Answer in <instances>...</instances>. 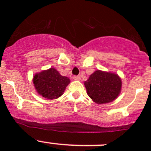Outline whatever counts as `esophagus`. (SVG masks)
I'll list each match as a JSON object with an SVG mask.
<instances>
[{
  "mask_svg": "<svg viewBox=\"0 0 151 151\" xmlns=\"http://www.w3.org/2000/svg\"><path fill=\"white\" fill-rule=\"evenodd\" d=\"M73 79H74V80H78L80 79V76H74V77H73Z\"/></svg>",
  "mask_w": 151,
  "mask_h": 151,
  "instance_id": "34e87169",
  "label": "esophagus"
}]
</instances>
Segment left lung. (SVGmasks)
<instances>
[{
	"label": "left lung",
	"mask_w": 151,
	"mask_h": 151,
	"mask_svg": "<svg viewBox=\"0 0 151 151\" xmlns=\"http://www.w3.org/2000/svg\"><path fill=\"white\" fill-rule=\"evenodd\" d=\"M84 84L88 95L94 102L106 104L118 97L122 83L117 74L97 70Z\"/></svg>",
	"instance_id": "obj_1"
}]
</instances>
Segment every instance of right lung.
<instances>
[{"label": "right lung", "mask_w": 151, "mask_h": 151, "mask_svg": "<svg viewBox=\"0 0 151 151\" xmlns=\"http://www.w3.org/2000/svg\"><path fill=\"white\" fill-rule=\"evenodd\" d=\"M69 83L68 77L61 76L53 68L36 74L33 77V84L38 93L49 99L60 96Z\"/></svg>", "instance_id": "add662e5"}]
</instances>
